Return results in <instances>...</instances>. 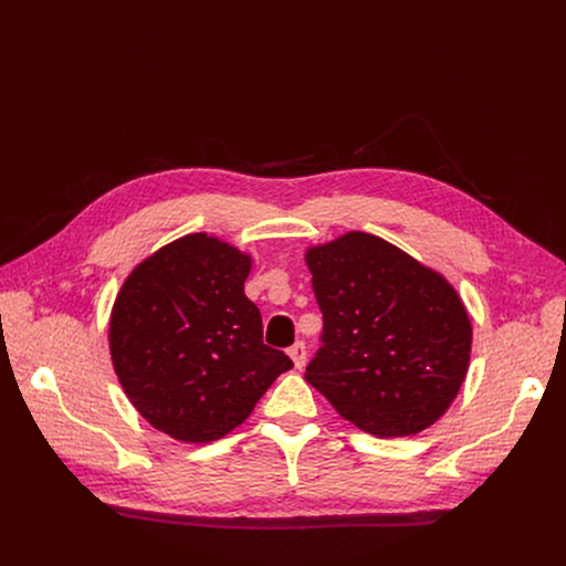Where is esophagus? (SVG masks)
Instances as JSON below:
<instances>
[{
	"mask_svg": "<svg viewBox=\"0 0 566 566\" xmlns=\"http://www.w3.org/2000/svg\"><path fill=\"white\" fill-rule=\"evenodd\" d=\"M289 356H291L295 369H302L304 363H306V347H304V343H295V345L289 349Z\"/></svg>",
	"mask_w": 566,
	"mask_h": 566,
	"instance_id": "34e87169",
	"label": "esophagus"
}]
</instances>
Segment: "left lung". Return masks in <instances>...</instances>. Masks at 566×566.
Wrapping results in <instances>:
<instances>
[{
  "label": "left lung",
  "instance_id": "8db88e82",
  "mask_svg": "<svg viewBox=\"0 0 566 566\" xmlns=\"http://www.w3.org/2000/svg\"><path fill=\"white\" fill-rule=\"evenodd\" d=\"M325 329L306 382L367 434L437 423L470 363L472 325L454 286L389 241L352 230L306 249Z\"/></svg>",
  "mask_w": 566,
  "mask_h": 566
}]
</instances>
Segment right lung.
Listing matches in <instances>:
<instances>
[{"mask_svg":"<svg viewBox=\"0 0 566 566\" xmlns=\"http://www.w3.org/2000/svg\"><path fill=\"white\" fill-rule=\"evenodd\" d=\"M251 255L206 232L170 241L120 286L109 317L114 371L138 415L184 443H210L244 423L293 367L262 340L247 297Z\"/></svg>","mask_w":566,"mask_h":566,"instance_id":"right-lung-1","label":"right lung"}]
</instances>
